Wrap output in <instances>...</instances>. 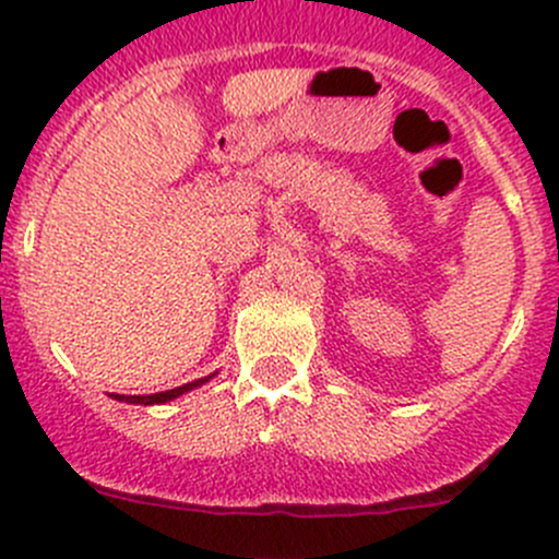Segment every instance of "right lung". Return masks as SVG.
Returning <instances> with one entry per match:
<instances>
[{
    "mask_svg": "<svg viewBox=\"0 0 559 559\" xmlns=\"http://www.w3.org/2000/svg\"><path fill=\"white\" fill-rule=\"evenodd\" d=\"M206 380L209 378L192 380V383L179 385V389L159 391V394H152V396H119V394H114V396H116V400H121V402H132V405H163V402H170V400H176V396H181V394H185V391L198 389V385H203V383H206Z\"/></svg>",
    "mask_w": 559,
    "mask_h": 559,
    "instance_id": "obj_1",
    "label": "right lung"
}]
</instances>
